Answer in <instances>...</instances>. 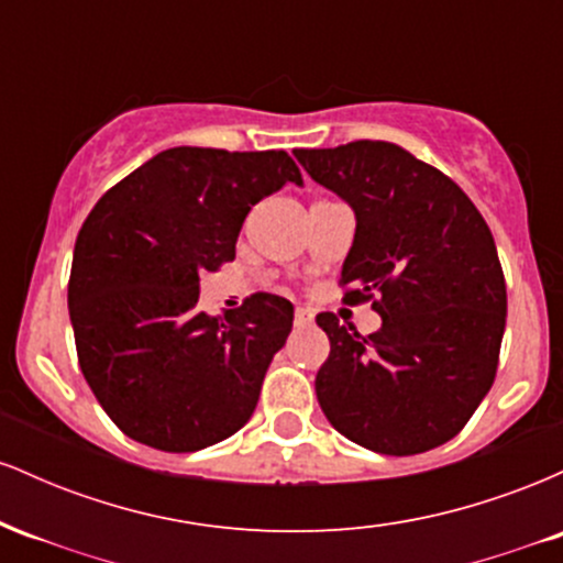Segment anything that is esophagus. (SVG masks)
<instances>
[{"label": "esophagus", "instance_id": "1", "mask_svg": "<svg viewBox=\"0 0 563 563\" xmlns=\"http://www.w3.org/2000/svg\"><path fill=\"white\" fill-rule=\"evenodd\" d=\"M294 325H296V328L312 325V312H309V309H303V307H296V312H294Z\"/></svg>", "mask_w": 563, "mask_h": 563}]
</instances>
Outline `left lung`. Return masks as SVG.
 <instances>
[{"mask_svg": "<svg viewBox=\"0 0 563 563\" xmlns=\"http://www.w3.org/2000/svg\"><path fill=\"white\" fill-rule=\"evenodd\" d=\"M294 156L352 206L344 301H373L384 320L360 335L335 314H318L331 339L314 378L322 412L339 434L380 455L450 442L487 397L506 331L493 232L448 174L394 142L301 147Z\"/></svg>", "mask_w": 563, "mask_h": 563, "instance_id": "1", "label": "left lung"}]
</instances>
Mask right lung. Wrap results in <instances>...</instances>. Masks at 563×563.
Masks as SVG:
<instances>
[{"instance_id": "add662e5", "label": "right lung", "mask_w": 563, "mask_h": 563, "mask_svg": "<svg viewBox=\"0 0 563 563\" xmlns=\"http://www.w3.org/2000/svg\"><path fill=\"white\" fill-rule=\"evenodd\" d=\"M301 172L286 151L169 147L113 185L76 238L68 312L89 389L134 442L196 452L254 416L294 303L200 312V273L235 260L251 206Z\"/></svg>"}]
</instances>
